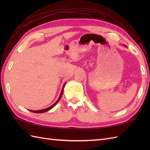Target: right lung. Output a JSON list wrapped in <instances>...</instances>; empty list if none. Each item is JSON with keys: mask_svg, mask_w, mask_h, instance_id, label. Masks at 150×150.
<instances>
[{"mask_svg": "<svg viewBox=\"0 0 150 150\" xmlns=\"http://www.w3.org/2000/svg\"><path fill=\"white\" fill-rule=\"evenodd\" d=\"M65 84H66V83L64 84V85H63V87H62V91H61V94H60L59 97V98H58L57 100L56 101V102L55 103H54L52 106H51L49 107V108H47L44 109V110H41L33 111V110H29V111H31V112H35V113H42V112H46V111H49L50 110H51V109H52V108H54V106H55L56 105V104H57V103L59 101V100H60V99H61V97H62V93H63V91H64V86H65Z\"/></svg>", "mask_w": 150, "mask_h": 150, "instance_id": "add662e5", "label": "right lung"}]
</instances>
